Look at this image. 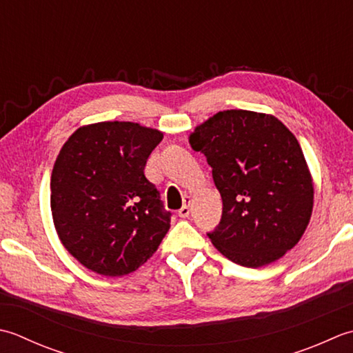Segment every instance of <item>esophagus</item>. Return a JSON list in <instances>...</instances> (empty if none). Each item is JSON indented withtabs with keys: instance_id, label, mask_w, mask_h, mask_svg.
<instances>
[{
	"instance_id": "obj_1",
	"label": "esophagus",
	"mask_w": 353,
	"mask_h": 353,
	"mask_svg": "<svg viewBox=\"0 0 353 353\" xmlns=\"http://www.w3.org/2000/svg\"><path fill=\"white\" fill-rule=\"evenodd\" d=\"M189 204H190V196H185V204L178 210L179 218H187V216H189V213H190V205Z\"/></svg>"
}]
</instances>
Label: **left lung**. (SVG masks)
Here are the masks:
<instances>
[{
  "instance_id": "1",
  "label": "left lung",
  "mask_w": 353,
  "mask_h": 353,
  "mask_svg": "<svg viewBox=\"0 0 353 353\" xmlns=\"http://www.w3.org/2000/svg\"><path fill=\"white\" fill-rule=\"evenodd\" d=\"M222 198V218L207 233L230 261L248 268L276 262L303 236L314 205L305 155L290 129L263 112L219 111L195 128Z\"/></svg>"
}]
</instances>
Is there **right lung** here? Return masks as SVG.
<instances>
[{"instance_id": "obj_1", "label": "right lung", "mask_w": 353, "mask_h": 353, "mask_svg": "<svg viewBox=\"0 0 353 353\" xmlns=\"http://www.w3.org/2000/svg\"><path fill=\"white\" fill-rule=\"evenodd\" d=\"M163 132L132 121L79 128L54 161L50 204L57 236L85 268L119 277L141 267L170 228L145 176Z\"/></svg>"}]
</instances>
